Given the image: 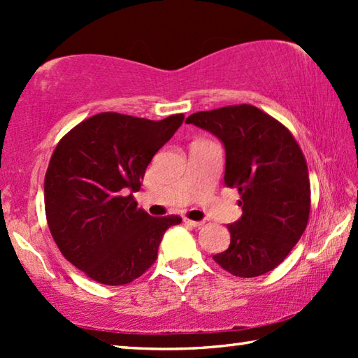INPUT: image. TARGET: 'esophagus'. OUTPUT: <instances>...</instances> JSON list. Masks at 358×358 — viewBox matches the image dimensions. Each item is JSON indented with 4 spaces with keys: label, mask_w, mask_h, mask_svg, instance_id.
<instances>
[{
    "label": "esophagus",
    "mask_w": 358,
    "mask_h": 358,
    "mask_svg": "<svg viewBox=\"0 0 358 358\" xmlns=\"http://www.w3.org/2000/svg\"><path fill=\"white\" fill-rule=\"evenodd\" d=\"M184 222H185V225H189V227H201V225L203 224L202 221H192V220H188V217H184Z\"/></svg>",
    "instance_id": "34e87169"
}]
</instances>
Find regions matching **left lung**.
<instances>
[{"label":"left lung","mask_w":358,"mask_h":358,"mask_svg":"<svg viewBox=\"0 0 358 358\" xmlns=\"http://www.w3.org/2000/svg\"><path fill=\"white\" fill-rule=\"evenodd\" d=\"M185 123L224 143V182L241 196L243 216L227 225L229 249L213 259L241 278L273 271L309 221L310 182L300 145L282 123L245 103L194 113Z\"/></svg>","instance_id":"obj_1"}]
</instances>
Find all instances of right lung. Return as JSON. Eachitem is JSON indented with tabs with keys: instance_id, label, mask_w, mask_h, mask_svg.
Returning <instances> with one entry per match:
<instances>
[{
	"instance_id": "add662e5",
	"label": "right lung",
	"mask_w": 358,
	"mask_h": 358,
	"mask_svg": "<svg viewBox=\"0 0 358 358\" xmlns=\"http://www.w3.org/2000/svg\"><path fill=\"white\" fill-rule=\"evenodd\" d=\"M182 122L184 114L148 120L100 113L58 142L45 176L46 220L63 257L91 280L134 281L156 261L166 229L182 222L152 217L133 198Z\"/></svg>"
}]
</instances>
